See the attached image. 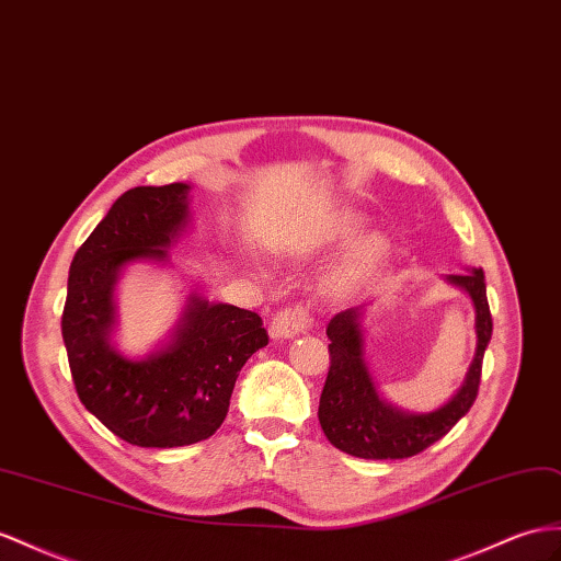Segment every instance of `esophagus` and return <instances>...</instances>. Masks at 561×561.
Listing matches in <instances>:
<instances>
[{
	"instance_id": "34e87169",
	"label": "esophagus",
	"mask_w": 561,
	"mask_h": 561,
	"mask_svg": "<svg viewBox=\"0 0 561 561\" xmlns=\"http://www.w3.org/2000/svg\"><path fill=\"white\" fill-rule=\"evenodd\" d=\"M310 327V314L300 308V306H294V308H284L279 310L275 318H272L270 322V336L275 341H284V339H294L296 334L306 332V329Z\"/></svg>"
}]
</instances>
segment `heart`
<instances>
[{"label":"heart","instance_id":"obj_1","mask_svg":"<svg viewBox=\"0 0 561 561\" xmlns=\"http://www.w3.org/2000/svg\"><path fill=\"white\" fill-rule=\"evenodd\" d=\"M360 232H363V218L348 215V218H343L334 227V232L329 234V241H332L334 247H346V243L360 237ZM389 251H391V243L381 232L365 234L355 243L346 261L339 265L332 279H329V291L336 296L355 294L360 286L367 284L369 277H375V272L383 265L386 257H389Z\"/></svg>","mask_w":561,"mask_h":561}]
</instances>
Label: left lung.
<instances>
[{"label": "left lung", "instance_id": "left-lung-1", "mask_svg": "<svg viewBox=\"0 0 561 561\" xmlns=\"http://www.w3.org/2000/svg\"><path fill=\"white\" fill-rule=\"evenodd\" d=\"M445 279L469 294L477 310V355L462 389L434 412H405L379 396L365 363V306L348 308L329 320V371L318 417L334 448L363 459H405L440 440L473 405L479 396L483 353L493 334L483 270L471 267Z\"/></svg>", "mask_w": 561, "mask_h": 561}]
</instances>
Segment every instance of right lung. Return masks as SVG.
Wrapping results in <instances>:
<instances>
[{
	"label": "right lung",
	"mask_w": 561,
	"mask_h": 561,
	"mask_svg": "<svg viewBox=\"0 0 561 561\" xmlns=\"http://www.w3.org/2000/svg\"><path fill=\"white\" fill-rule=\"evenodd\" d=\"M190 184L135 186L111 206L68 272L61 334L80 403L139 448L206 440L227 417L241 367L267 346L261 314L190 296L168 346L125 357L111 346L113 289L135 261H168L190 222Z\"/></svg>",
	"instance_id": "right-lung-1"
}]
</instances>
